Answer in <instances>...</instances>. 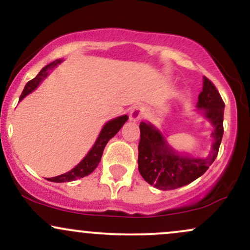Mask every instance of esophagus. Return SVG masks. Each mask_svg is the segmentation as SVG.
Listing matches in <instances>:
<instances>
[{
  "instance_id": "esophagus-1",
  "label": "esophagus",
  "mask_w": 250,
  "mask_h": 250,
  "mask_svg": "<svg viewBox=\"0 0 250 250\" xmlns=\"http://www.w3.org/2000/svg\"><path fill=\"white\" fill-rule=\"evenodd\" d=\"M145 114H146L145 108H143L142 105H136V107L131 108L130 113H129V120L134 122L140 121V120L145 116Z\"/></svg>"
}]
</instances>
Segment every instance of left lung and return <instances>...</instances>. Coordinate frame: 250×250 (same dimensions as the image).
Returning a JSON list of instances; mask_svg holds the SVG:
<instances>
[{
	"instance_id": "obj_1",
	"label": "left lung",
	"mask_w": 250,
	"mask_h": 250,
	"mask_svg": "<svg viewBox=\"0 0 250 250\" xmlns=\"http://www.w3.org/2000/svg\"><path fill=\"white\" fill-rule=\"evenodd\" d=\"M196 107L213 125L214 142L207 157L181 155L171 149L165 136L150 123H140L139 170L149 185L161 190H171L193 182L207 171L216 159L223 136L225 102L210 80L203 77V88Z\"/></svg>"
}]
</instances>
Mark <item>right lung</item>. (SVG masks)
I'll return each mask as SVG.
<instances>
[{
	"mask_svg": "<svg viewBox=\"0 0 250 250\" xmlns=\"http://www.w3.org/2000/svg\"><path fill=\"white\" fill-rule=\"evenodd\" d=\"M61 62V60H56V61L51 62L48 65H45L44 68H42V70L37 74V76L34 77L33 80H30V81L25 84L23 91H22L21 96H20V101L23 100L28 94L31 93V91L35 90V89L39 87L40 83L48 76L49 71L53 70L54 68ZM127 115H122L120 117H116V119L114 120H110V121L105 123V125H103L99 137H97L95 145L93 146L90 151L85 155L84 159H83L75 168L71 169L70 171H68V173L65 174L59 175V176L50 177V179H48V181H51V182H70V181L81 179V177H84L90 173H93V171L95 170V168L99 166L100 161H101L103 149H104L105 145H107L111 137H114L117 133H119V130L122 128V125L127 122Z\"/></svg>",
	"mask_w": 250,
	"mask_h": 250,
	"instance_id": "add662e5",
	"label": "right lung"
}]
</instances>
